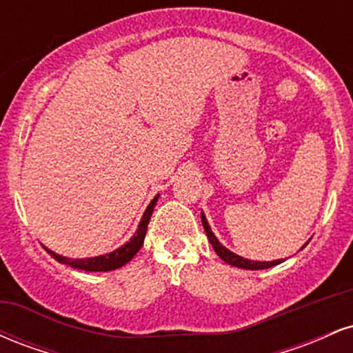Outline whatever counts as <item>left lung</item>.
<instances>
[{
	"label": "left lung",
	"mask_w": 353,
	"mask_h": 353,
	"mask_svg": "<svg viewBox=\"0 0 353 353\" xmlns=\"http://www.w3.org/2000/svg\"><path fill=\"white\" fill-rule=\"evenodd\" d=\"M201 219H202V225H204V230H205V234H208V239H209L210 244H212L214 250H216V254L219 255V257H221L224 262H228V264L236 265V267H239V269L262 270V269H269V267H274V265H277V264H281V262H283L282 259H279V261H272V262L249 261V259H244V257H241V255L230 252V250L225 249V247L217 241V237L214 236V232L210 230V225H209L208 219H205V216H204V212H201ZM303 247H305V245H303Z\"/></svg>",
	"instance_id": "1"
}]
</instances>
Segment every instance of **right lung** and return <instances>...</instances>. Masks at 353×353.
<instances>
[{
	"label": "right lung",
	"instance_id": "right-lung-1",
	"mask_svg": "<svg viewBox=\"0 0 353 353\" xmlns=\"http://www.w3.org/2000/svg\"><path fill=\"white\" fill-rule=\"evenodd\" d=\"M157 197H159V194H157V196L151 201V204L148 205V209H145L144 216L139 222V228H137L134 236L131 237V241L125 242L123 247L112 250V252L98 255V257H89V259H70V257H63V255L59 254H54L52 250L46 249V247H44V249L51 254V257H54L56 261L61 262V264L70 265L72 269H81V270H86V272H109V270L119 269V267L128 264V262L131 261L137 252H139L141 247H143L145 232H148V224L149 221H151L152 210L157 202Z\"/></svg>",
	"mask_w": 353,
	"mask_h": 353
}]
</instances>
